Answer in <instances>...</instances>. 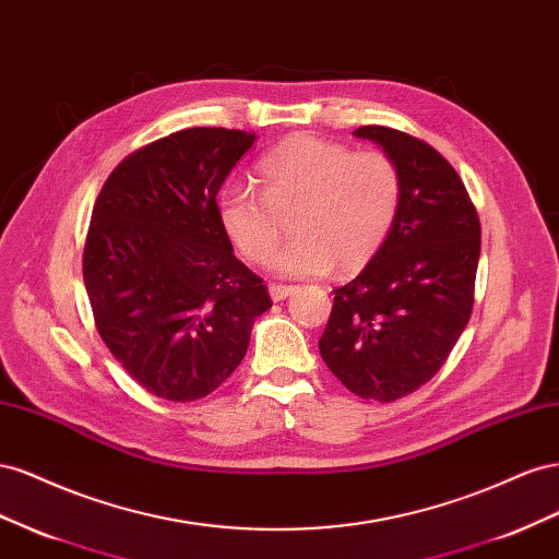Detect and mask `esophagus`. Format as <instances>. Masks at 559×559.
<instances>
[{
    "mask_svg": "<svg viewBox=\"0 0 559 559\" xmlns=\"http://www.w3.org/2000/svg\"><path fill=\"white\" fill-rule=\"evenodd\" d=\"M293 293H295L293 285H276V283L269 285V295H271V299H274V301H283L285 297L293 295Z\"/></svg>",
    "mask_w": 559,
    "mask_h": 559,
    "instance_id": "esophagus-1",
    "label": "esophagus"
}]
</instances>
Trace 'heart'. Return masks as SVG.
I'll list each match as a JSON object with an SVG mask.
<instances>
[{
	"mask_svg": "<svg viewBox=\"0 0 559 559\" xmlns=\"http://www.w3.org/2000/svg\"><path fill=\"white\" fill-rule=\"evenodd\" d=\"M262 194L231 185L219 191L217 217L234 248L266 264L295 215L297 238L271 266L285 278L362 269L384 248L401 213V168L384 152H354L342 142L297 135L258 164Z\"/></svg>",
	"mask_w": 559,
	"mask_h": 559,
	"instance_id": "b5f03b06",
	"label": "heart"
}]
</instances>
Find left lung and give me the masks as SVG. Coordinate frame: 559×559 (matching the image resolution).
Returning a JSON list of instances; mask_svg holds the SVG:
<instances>
[{
    "mask_svg": "<svg viewBox=\"0 0 559 559\" xmlns=\"http://www.w3.org/2000/svg\"><path fill=\"white\" fill-rule=\"evenodd\" d=\"M401 168V213L374 260L334 290L318 348L365 401L414 393L448 360L473 311L480 219L456 170L424 140L360 126Z\"/></svg>",
    "mask_w": 559,
    "mask_h": 559,
    "instance_id": "1",
    "label": "left lung"
}]
</instances>
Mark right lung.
<instances>
[{"instance_id":"obj_1","label":"right lung","mask_w":559,"mask_h":559,"mask_svg":"<svg viewBox=\"0 0 559 559\" xmlns=\"http://www.w3.org/2000/svg\"><path fill=\"white\" fill-rule=\"evenodd\" d=\"M254 133L185 129L126 156L93 205L84 285L103 342L142 389L173 403L213 393L271 309L236 260L217 191Z\"/></svg>"}]
</instances>
